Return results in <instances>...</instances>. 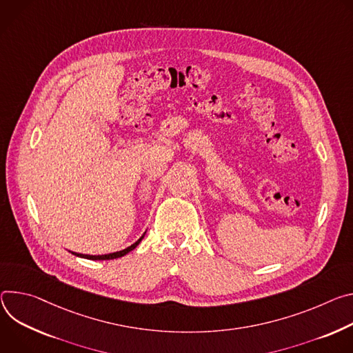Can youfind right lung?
Segmentation results:
<instances>
[{"label":"right lung","mask_w":353,"mask_h":353,"mask_svg":"<svg viewBox=\"0 0 353 353\" xmlns=\"http://www.w3.org/2000/svg\"><path fill=\"white\" fill-rule=\"evenodd\" d=\"M144 236H145V232L143 234V236L134 243V244H132L130 247H128V248H125V250H122V251H116V252H112V254H105V255H87V254H77V252H71V254H74L75 256H80V258H85V259H92V261H106V259H116V258H121V256H125L126 254H129L130 251H133L140 243H141V240L144 239Z\"/></svg>","instance_id":"right-lung-1"}]
</instances>
